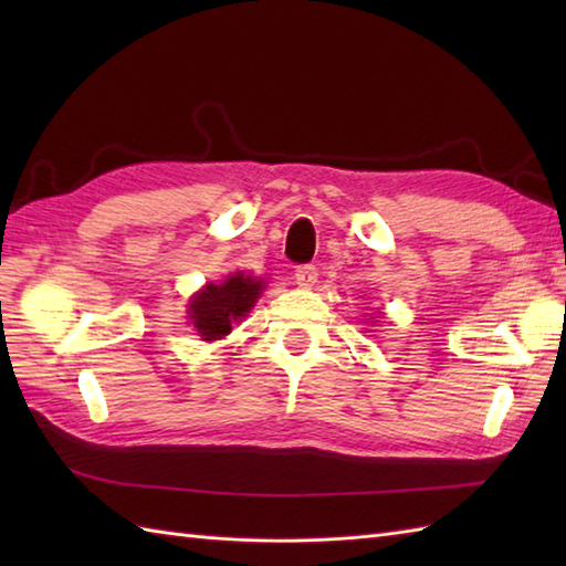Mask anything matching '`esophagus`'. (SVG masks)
<instances>
[{
    "label": "esophagus",
    "instance_id": "1",
    "mask_svg": "<svg viewBox=\"0 0 566 566\" xmlns=\"http://www.w3.org/2000/svg\"><path fill=\"white\" fill-rule=\"evenodd\" d=\"M294 280H296V284L298 286H314L316 284V280H318V270H316V264H298V268L294 270Z\"/></svg>",
    "mask_w": 566,
    "mask_h": 566
}]
</instances>
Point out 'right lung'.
<instances>
[{
    "label": "right lung",
    "instance_id": "obj_1",
    "mask_svg": "<svg viewBox=\"0 0 566 566\" xmlns=\"http://www.w3.org/2000/svg\"><path fill=\"white\" fill-rule=\"evenodd\" d=\"M264 290L258 276L233 272L221 284H207L189 298V321L201 340H221L233 323L245 318Z\"/></svg>",
    "mask_w": 566,
    "mask_h": 566
}]
</instances>
